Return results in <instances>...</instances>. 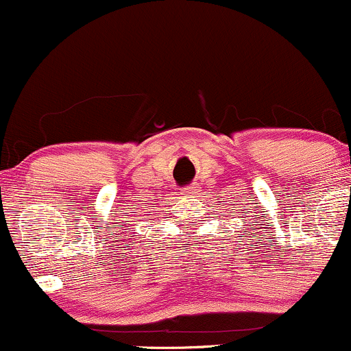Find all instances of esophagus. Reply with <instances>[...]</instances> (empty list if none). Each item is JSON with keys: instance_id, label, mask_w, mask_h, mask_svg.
Listing matches in <instances>:
<instances>
[{"instance_id": "esophagus-1", "label": "esophagus", "mask_w": 351, "mask_h": 351, "mask_svg": "<svg viewBox=\"0 0 351 351\" xmlns=\"http://www.w3.org/2000/svg\"><path fill=\"white\" fill-rule=\"evenodd\" d=\"M184 191H186L188 195H198L199 188L196 186V184H191V186H186V188H184Z\"/></svg>"}]
</instances>
